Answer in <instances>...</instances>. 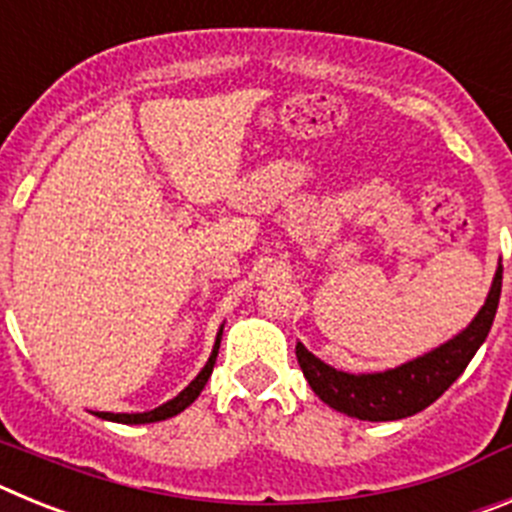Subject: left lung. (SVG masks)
I'll return each instance as SVG.
<instances>
[{"label":"left lung","mask_w":512,"mask_h":512,"mask_svg":"<svg viewBox=\"0 0 512 512\" xmlns=\"http://www.w3.org/2000/svg\"><path fill=\"white\" fill-rule=\"evenodd\" d=\"M503 289V269H497L487 302L464 333L438 346L431 354L382 374H346L323 364L302 343H297V361L312 392L338 413L359 420H400L420 413L436 402L459 374L467 369L477 348L485 343L495 320Z\"/></svg>","instance_id":"8db88e82"}]
</instances>
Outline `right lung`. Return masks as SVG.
I'll return each mask as SVG.
<instances>
[{
    "label": "right lung",
    "mask_w": 512,
    "mask_h": 512,
    "mask_svg": "<svg viewBox=\"0 0 512 512\" xmlns=\"http://www.w3.org/2000/svg\"><path fill=\"white\" fill-rule=\"evenodd\" d=\"M220 336H223V330L217 333V341H215V348H212V356L210 361L205 364V369H202L200 374H197V379H194L192 384H189L187 390L182 392L179 397H174V400H169L166 405H161V408L151 410V413H99V418L104 420H115V423H128V425H138V423H156V420H166L171 418V415L182 413L184 408H189L197 397H200L202 387L207 384V379H210L212 374V366H215V359H217V348H220Z\"/></svg>",
    "instance_id": "1"
}]
</instances>
